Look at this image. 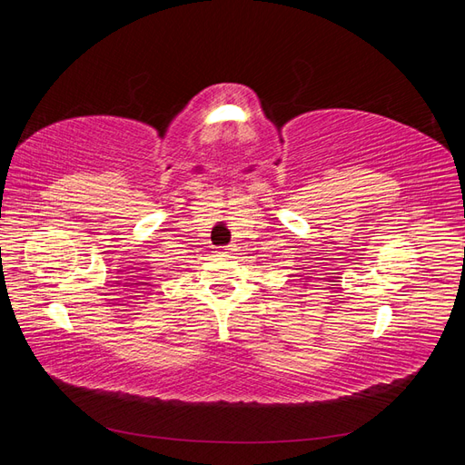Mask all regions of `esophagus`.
I'll use <instances>...</instances> for the list:
<instances>
[{
  "label": "esophagus",
  "instance_id": "obj_1",
  "mask_svg": "<svg viewBox=\"0 0 465 465\" xmlns=\"http://www.w3.org/2000/svg\"><path fill=\"white\" fill-rule=\"evenodd\" d=\"M232 250H234V248H231V246H219V250H217V254H219V256H223V258H231V254H232Z\"/></svg>",
  "mask_w": 465,
  "mask_h": 465
}]
</instances>
